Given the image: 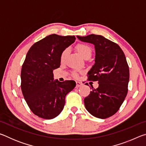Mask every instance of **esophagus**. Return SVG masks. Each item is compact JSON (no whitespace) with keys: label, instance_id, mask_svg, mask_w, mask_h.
<instances>
[{"label":"esophagus","instance_id":"esophagus-1","mask_svg":"<svg viewBox=\"0 0 146 146\" xmlns=\"http://www.w3.org/2000/svg\"><path fill=\"white\" fill-rule=\"evenodd\" d=\"M82 86V83L81 82H79V81H77V82H76V88H79L80 87V86Z\"/></svg>","mask_w":146,"mask_h":146}]
</instances>
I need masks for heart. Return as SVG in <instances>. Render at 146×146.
<instances>
[{"instance_id": "1", "label": "heart", "mask_w": 146, "mask_h": 146, "mask_svg": "<svg viewBox=\"0 0 146 146\" xmlns=\"http://www.w3.org/2000/svg\"><path fill=\"white\" fill-rule=\"evenodd\" d=\"M75 48L76 51H78V53L82 56L84 59L86 58H90L92 54V49H91V47L89 46L87 44H78L76 46ZM68 49H66L65 50L63 51V52L62 53L60 56V60L61 61H64V59L66 58V56H67L68 53ZM77 75L76 73L74 74V76H76Z\"/></svg>"}]
</instances>
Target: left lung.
<instances>
[{"instance_id":"1","label":"left lung","mask_w":146,"mask_h":146,"mask_svg":"<svg viewBox=\"0 0 146 146\" xmlns=\"http://www.w3.org/2000/svg\"><path fill=\"white\" fill-rule=\"evenodd\" d=\"M76 36L81 41L93 44L95 49V62L88 76L89 80L98 81V87L93 89L84 100L86 109L97 118L111 117L127 94L129 70L124 53L118 44L102 35Z\"/></svg>"}]
</instances>
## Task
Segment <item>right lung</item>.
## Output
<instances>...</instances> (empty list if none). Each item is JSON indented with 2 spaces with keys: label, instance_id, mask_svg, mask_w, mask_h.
<instances>
[{
  "label": "right lung",
  "instance_id": "add662e5",
  "mask_svg": "<svg viewBox=\"0 0 146 146\" xmlns=\"http://www.w3.org/2000/svg\"><path fill=\"white\" fill-rule=\"evenodd\" d=\"M75 36L52 34L29 49L21 70V90L29 108L44 119L60 114L65 97L76 86L74 80H54L53 71L60 67V56L75 41Z\"/></svg>",
  "mask_w": 146,
  "mask_h": 146
}]
</instances>
